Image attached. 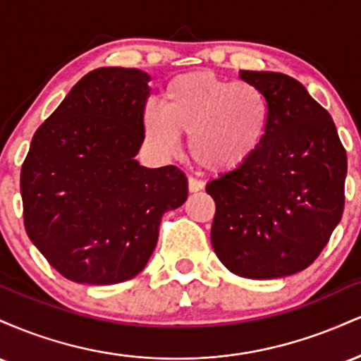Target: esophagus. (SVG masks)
<instances>
[{
    "instance_id": "obj_1",
    "label": "esophagus",
    "mask_w": 361,
    "mask_h": 361,
    "mask_svg": "<svg viewBox=\"0 0 361 361\" xmlns=\"http://www.w3.org/2000/svg\"><path fill=\"white\" fill-rule=\"evenodd\" d=\"M204 186H205L204 181L197 180V178H193V176L188 178V190H190V193L200 192V190H204Z\"/></svg>"
}]
</instances>
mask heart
<instances>
[{
	"label": "heart",
	"mask_w": 361,
	"mask_h": 361,
	"mask_svg": "<svg viewBox=\"0 0 361 361\" xmlns=\"http://www.w3.org/2000/svg\"><path fill=\"white\" fill-rule=\"evenodd\" d=\"M144 134L163 154L178 149L180 134L190 135L188 151L197 166L227 173L258 151L270 126V105L258 86L231 81L198 69L168 82L142 111Z\"/></svg>",
	"instance_id": "1"
}]
</instances>
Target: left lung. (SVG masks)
Segmentation results:
<instances>
[{
	"label": "left lung",
	"instance_id": "1",
	"mask_svg": "<svg viewBox=\"0 0 361 361\" xmlns=\"http://www.w3.org/2000/svg\"><path fill=\"white\" fill-rule=\"evenodd\" d=\"M270 105V126L243 166L207 185L215 202L210 239L224 267L271 280L305 270L345 209L346 151L333 118L299 81L241 71Z\"/></svg>",
	"mask_w": 361,
	"mask_h": 361
}]
</instances>
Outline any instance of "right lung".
Here are the masks:
<instances>
[{"label":"right lung","instance_id":"right-lung-1","mask_svg":"<svg viewBox=\"0 0 361 361\" xmlns=\"http://www.w3.org/2000/svg\"><path fill=\"white\" fill-rule=\"evenodd\" d=\"M151 76L98 68L82 76L37 128L20 190L28 238L76 283L134 279L154 251L161 217L185 204L176 166L144 168L142 111Z\"/></svg>","mask_w":361,"mask_h":361}]
</instances>
